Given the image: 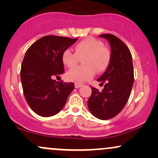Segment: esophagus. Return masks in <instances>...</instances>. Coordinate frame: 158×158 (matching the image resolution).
Segmentation results:
<instances>
[{
  "mask_svg": "<svg viewBox=\"0 0 158 158\" xmlns=\"http://www.w3.org/2000/svg\"><path fill=\"white\" fill-rule=\"evenodd\" d=\"M81 86H82V85H81V84H78V83H76V84H75V88H79Z\"/></svg>",
  "mask_w": 158,
  "mask_h": 158,
  "instance_id": "1",
  "label": "esophagus"
}]
</instances>
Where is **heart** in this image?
Listing matches in <instances>:
<instances>
[{"mask_svg": "<svg viewBox=\"0 0 158 158\" xmlns=\"http://www.w3.org/2000/svg\"><path fill=\"white\" fill-rule=\"evenodd\" d=\"M73 52L69 49L61 54L63 64L69 68L77 64L78 57L85 56L81 67L72 69L67 73L68 80L78 84L89 80L94 77L96 70L102 73L108 68L110 61V51L104 46L102 41L94 38H88L78 42Z\"/></svg>", "mask_w": 158, "mask_h": 158, "instance_id": "1", "label": "heart"}]
</instances>
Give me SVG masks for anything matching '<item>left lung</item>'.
<instances>
[{"instance_id":"8db88e82","label":"left lung","mask_w":158,"mask_h":158,"mask_svg":"<svg viewBox=\"0 0 158 158\" xmlns=\"http://www.w3.org/2000/svg\"><path fill=\"white\" fill-rule=\"evenodd\" d=\"M99 36L109 41L110 61L105 73L97 79L104 88L99 90L90 87L92 93L88 106L97 118L109 119L123 109L129 98L135 79L133 63L129 49L119 38L111 34Z\"/></svg>"}]
</instances>
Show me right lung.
<instances>
[{
    "instance_id": "1",
    "label": "right lung",
    "mask_w": 158,
    "mask_h": 158,
    "mask_svg": "<svg viewBox=\"0 0 158 158\" xmlns=\"http://www.w3.org/2000/svg\"><path fill=\"white\" fill-rule=\"evenodd\" d=\"M78 39L46 35L34 42L21 64V80L29 106L41 117L55 115L62 109L73 82L56 81L53 77L64 73L61 54Z\"/></svg>"
}]
</instances>
